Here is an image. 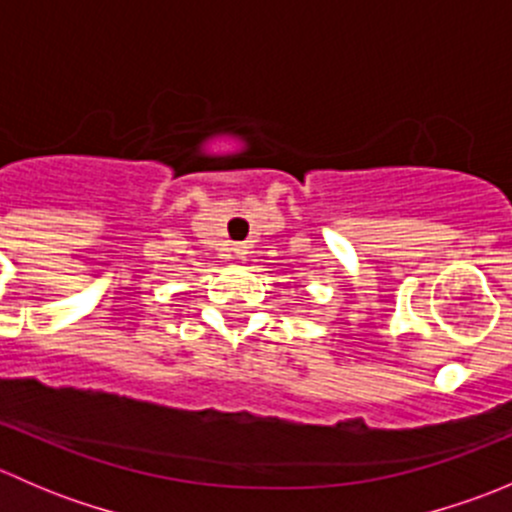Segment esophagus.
Listing matches in <instances>:
<instances>
[{
	"label": "esophagus",
	"mask_w": 512,
	"mask_h": 512,
	"mask_svg": "<svg viewBox=\"0 0 512 512\" xmlns=\"http://www.w3.org/2000/svg\"><path fill=\"white\" fill-rule=\"evenodd\" d=\"M232 252H235V255L240 257V260H242V257L247 255V245H242V242H240V245H235V247H232Z\"/></svg>",
	"instance_id": "34e87169"
}]
</instances>
